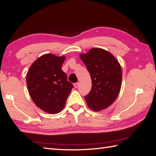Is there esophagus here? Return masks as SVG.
Wrapping results in <instances>:
<instances>
[{"instance_id": "obj_1", "label": "esophagus", "mask_w": 156, "mask_h": 156, "mask_svg": "<svg viewBox=\"0 0 156 156\" xmlns=\"http://www.w3.org/2000/svg\"><path fill=\"white\" fill-rule=\"evenodd\" d=\"M78 82H76V83H74V88H77L78 87Z\"/></svg>"}]
</instances>
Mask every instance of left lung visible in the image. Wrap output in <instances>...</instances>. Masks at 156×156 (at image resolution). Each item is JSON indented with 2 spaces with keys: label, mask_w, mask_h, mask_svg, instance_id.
Masks as SVG:
<instances>
[{
  "label": "left lung",
  "mask_w": 156,
  "mask_h": 156,
  "mask_svg": "<svg viewBox=\"0 0 156 156\" xmlns=\"http://www.w3.org/2000/svg\"><path fill=\"white\" fill-rule=\"evenodd\" d=\"M80 58L90 74L92 88L84 98L89 108L98 111L109 107L120 92L122 70L111 53L101 48H92Z\"/></svg>",
  "instance_id": "obj_1"
}]
</instances>
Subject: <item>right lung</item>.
<instances>
[{
    "instance_id": "add662e5",
    "label": "right lung",
    "mask_w": 156,
    "mask_h": 156,
    "mask_svg": "<svg viewBox=\"0 0 156 156\" xmlns=\"http://www.w3.org/2000/svg\"><path fill=\"white\" fill-rule=\"evenodd\" d=\"M64 56L45 54L36 59L26 78L29 93L34 103L41 110L56 114L64 107L74 86L62 69Z\"/></svg>"
}]
</instances>
